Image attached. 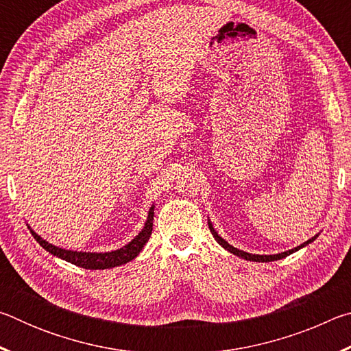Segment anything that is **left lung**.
<instances>
[{
  "label": "left lung",
  "mask_w": 351,
  "mask_h": 351,
  "mask_svg": "<svg viewBox=\"0 0 351 351\" xmlns=\"http://www.w3.org/2000/svg\"><path fill=\"white\" fill-rule=\"evenodd\" d=\"M207 224H209V229H210L212 235L215 237V240L219 243V245H221V246L226 249V251H229L230 254H234V255H239V257L245 258V260H249V261H276V260H280V258H285V257H287V255L293 254V252H295V251H299V249H302V247H305L306 245H310V243H313L314 240L317 239V235H314L313 239H310L308 241H305L304 245L297 246V247H294V249H289V251H285V252H280V254H274V255H258V254H249V252H245V251H240V249H237V247H234V246H230L228 241H226L224 239H221V237L218 235V232H217L215 229H213V226H212V223H210V221L207 223Z\"/></svg>",
  "instance_id": "left-lung-1"
}]
</instances>
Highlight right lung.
I'll use <instances>...</instances> for the list:
<instances>
[{"mask_svg":"<svg viewBox=\"0 0 351 351\" xmlns=\"http://www.w3.org/2000/svg\"><path fill=\"white\" fill-rule=\"evenodd\" d=\"M153 215H154V206L150 207L148 210V217L144 229L134 237V239L121 249H116V251L111 252H77V251H68V249L57 247L46 240L41 239L38 234H35L31 229L34 239L40 243V246L46 249L47 252L56 255V257L66 260L69 263L75 266H80V268L85 269H108L114 268V266L125 265L128 261L138 257V254L142 251L145 243L148 241L153 230Z\"/></svg>","mask_w":351,"mask_h":351,"instance_id":"obj_1","label":"right lung"}]
</instances>
